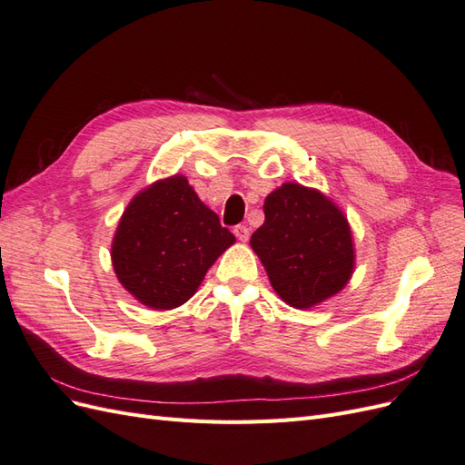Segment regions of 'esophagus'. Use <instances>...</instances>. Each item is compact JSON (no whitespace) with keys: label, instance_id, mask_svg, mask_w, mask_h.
Segmentation results:
<instances>
[{"label":"esophagus","instance_id":"esophagus-1","mask_svg":"<svg viewBox=\"0 0 465 465\" xmlns=\"http://www.w3.org/2000/svg\"><path fill=\"white\" fill-rule=\"evenodd\" d=\"M232 232H234V236H236L241 242H246L248 238H250V229L246 227V224H236Z\"/></svg>","mask_w":465,"mask_h":465}]
</instances>
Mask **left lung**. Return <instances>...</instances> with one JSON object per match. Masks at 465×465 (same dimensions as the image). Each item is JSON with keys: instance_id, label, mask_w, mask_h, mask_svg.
<instances>
[{"instance_id": "obj_1", "label": "left lung", "mask_w": 465, "mask_h": 465, "mask_svg": "<svg viewBox=\"0 0 465 465\" xmlns=\"http://www.w3.org/2000/svg\"><path fill=\"white\" fill-rule=\"evenodd\" d=\"M263 213L250 246L281 301L306 311L349 283L355 272L353 232L326 193L285 182L267 195Z\"/></svg>"}]
</instances>
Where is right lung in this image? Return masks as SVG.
I'll return each mask as SVG.
<instances>
[{
  "mask_svg": "<svg viewBox=\"0 0 465 465\" xmlns=\"http://www.w3.org/2000/svg\"><path fill=\"white\" fill-rule=\"evenodd\" d=\"M236 242L182 174L153 182L124 209L112 238L122 287L154 311L190 301L211 265Z\"/></svg>",
  "mask_w": 465,
  "mask_h": 465,
  "instance_id": "right-lung-1",
  "label": "right lung"
}]
</instances>
